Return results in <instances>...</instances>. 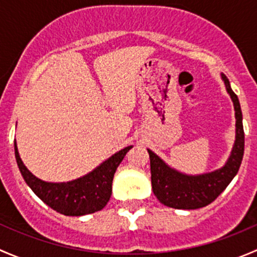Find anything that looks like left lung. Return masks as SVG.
Returning a JSON list of instances; mask_svg holds the SVG:
<instances>
[{"label": "left lung", "mask_w": 257, "mask_h": 257, "mask_svg": "<svg viewBox=\"0 0 257 257\" xmlns=\"http://www.w3.org/2000/svg\"><path fill=\"white\" fill-rule=\"evenodd\" d=\"M221 78L234 103L235 118H236L235 143L231 154L224 167L206 174L186 175L170 168L157 154L148 149L150 158L153 193L160 203L169 208L194 210L209 205L226 189L230 181L239 172L243 157V147H245L242 113H241L239 98L232 92L229 79L225 74H221Z\"/></svg>", "instance_id": "8db88e82"}]
</instances>
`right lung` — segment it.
Returning <instances> with one entry per match:
<instances>
[{
	"label": "right lung",
	"instance_id": "add662e5",
	"mask_svg": "<svg viewBox=\"0 0 257 257\" xmlns=\"http://www.w3.org/2000/svg\"><path fill=\"white\" fill-rule=\"evenodd\" d=\"M131 148L132 145L119 150L93 172L67 183H47L36 178L21 160L16 141L15 157L25 181L43 203L67 216H82L107 205L112 195L114 173Z\"/></svg>",
	"mask_w": 257,
	"mask_h": 257
}]
</instances>
